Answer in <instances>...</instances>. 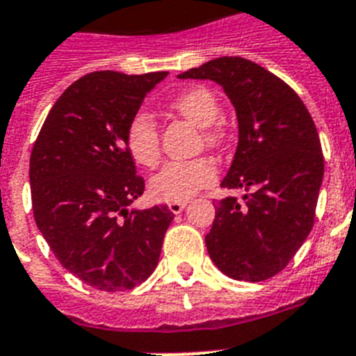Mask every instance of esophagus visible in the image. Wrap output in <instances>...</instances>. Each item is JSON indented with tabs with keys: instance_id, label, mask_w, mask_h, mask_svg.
<instances>
[{
	"instance_id": "esophagus-1",
	"label": "esophagus",
	"mask_w": 356,
	"mask_h": 356,
	"mask_svg": "<svg viewBox=\"0 0 356 356\" xmlns=\"http://www.w3.org/2000/svg\"><path fill=\"white\" fill-rule=\"evenodd\" d=\"M186 204H188L186 201H172V202H168V208H170V211H172V213L177 215V213H181L184 208H186Z\"/></svg>"
}]
</instances>
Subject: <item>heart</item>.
I'll use <instances>...</instances> for the list:
<instances>
[{
  "instance_id": "heart-1",
  "label": "heart",
  "mask_w": 356,
  "mask_h": 356,
  "mask_svg": "<svg viewBox=\"0 0 356 356\" xmlns=\"http://www.w3.org/2000/svg\"><path fill=\"white\" fill-rule=\"evenodd\" d=\"M172 110L201 127L202 141L211 150H220L228 141V130L219 119V99L204 86L188 88L175 95ZM127 146L136 163L154 168L159 163V128L146 112H137L127 128ZM217 179V166L206 155L188 161H170L150 181L152 193L161 201H188L193 193L210 186Z\"/></svg>"
}]
</instances>
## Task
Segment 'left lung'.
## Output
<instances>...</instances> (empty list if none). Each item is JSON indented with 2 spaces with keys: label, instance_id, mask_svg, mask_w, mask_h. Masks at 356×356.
<instances>
[{
  "label": "left lung",
  "instance_id": "8db88e82",
  "mask_svg": "<svg viewBox=\"0 0 356 356\" xmlns=\"http://www.w3.org/2000/svg\"><path fill=\"white\" fill-rule=\"evenodd\" d=\"M211 79L234 103L238 145L220 186L243 188L215 206L206 248L235 280L261 282L282 271L315 222L324 155L313 118L297 92L264 67L224 56L179 74Z\"/></svg>",
  "mask_w": 356,
  "mask_h": 356
}]
</instances>
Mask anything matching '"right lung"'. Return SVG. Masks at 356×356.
<instances>
[{
	"label": "right lung",
	"mask_w": 356,
	"mask_h": 356,
	"mask_svg": "<svg viewBox=\"0 0 356 356\" xmlns=\"http://www.w3.org/2000/svg\"><path fill=\"white\" fill-rule=\"evenodd\" d=\"M166 74H86L54 103L32 148L35 224L63 268L101 291L145 282L173 220L164 204L128 211L145 192L128 122Z\"/></svg>",
	"instance_id": "add662e5"
}]
</instances>
